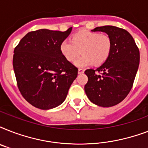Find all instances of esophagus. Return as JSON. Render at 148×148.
<instances>
[{"label":"esophagus","instance_id":"1","mask_svg":"<svg viewBox=\"0 0 148 148\" xmlns=\"http://www.w3.org/2000/svg\"><path fill=\"white\" fill-rule=\"evenodd\" d=\"M84 72V70L82 69V68H79V69H78V74H83Z\"/></svg>","mask_w":148,"mask_h":148}]
</instances>
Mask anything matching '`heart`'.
Returning a JSON list of instances; mask_svg holds the SVG:
<instances>
[{
	"label": "heart",
	"mask_w": 148,
	"mask_h": 148,
	"mask_svg": "<svg viewBox=\"0 0 148 148\" xmlns=\"http://www.w3.org/2000/svg\"><path fill=\"white\" fill-rule=\"evenodd\" d=\"M64 58L74 62L81 53L75 65L85 67L91 64L99 66L105 62L111 51V40L106 34L89 31H79L73 35L71 40H64L60 46Z\"/></svg>",
	"instance_id": "heart-1"
}]
</instances>
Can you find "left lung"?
I'll return each mask as SVG.
<instances>
[{"label": "left lung", "instance_id": "left-lung-1", "mask_svg": "<svg viewBox=\"0 0 148 148\" xmlns=\"http://www.w3.org/2000/svg\"><path fill=\"white\" fill-rule=\"evenodd\" d=\"M92 31L108 34L111 40V51L98 68L84 71L88 77L84 90L92 103L109 108L121 102L131 91L139 67L140 52L132 36L124 29L108 25L97 27Z\"/></svg>", "mask_w": 148, "mask_h": 148}]
</instances>
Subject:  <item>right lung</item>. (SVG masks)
I'll return each mask as SVG.
<instances>
[{"label":"right lung","mask_w":148,"mask_h":148,"mask_svg":"<svg viewBox=\"0 0 148 148\" xmlns=\"http://www.w3.org/2000/svg\"><path fill=\"white\" fill-rule=\"evenodd\" d=\"M72 31L29 32L15 47L13 67L20 92L28 103L49 110L64 101L77 68L64 58L60 44Z\"/></svg>","instance_id":"add662e5"}]
</instances>
